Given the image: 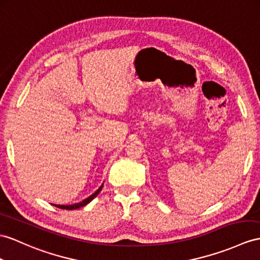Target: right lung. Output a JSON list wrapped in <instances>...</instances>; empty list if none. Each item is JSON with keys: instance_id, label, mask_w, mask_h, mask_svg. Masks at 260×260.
<instances>
[{"instance_id": "right-lung-1", "label": "right lung", "mask_w": 260, "mask_h": 260, "mask_svg": "<svg viewBox=\"0 0 260 260\" xmlns=\"http://www.w3.org/2000/svg\"><path fill=\"white\" fill-rule=\"evenodd\" d=\"M103 186H104V184L101 185L92 195H90L89 198H87L86 200L80 202V203H76V204H73V205H55V204H53V205L56 206V207H58V208H62V210H69V211H71V210H77V208H79V207H82V206L87 205L88 203H89V202H91L94 198H96V196L100 193V191H101V188H103Z\"/></svg>"}]
</instances>
